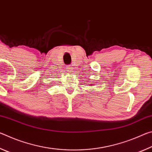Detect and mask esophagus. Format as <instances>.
<instances>
[{
  "label": "esophagus",
  "mask_w": 152,
  "mask_h": 152,
  "mask_svg": "<svg viewBox=\"0 0 152 152\" xmlns=\"http://www.w3.org/2000/svg\"><path fill=\"white\" fill-rule=\"evenodd\" d=\"M66 70H67V72H68L69 73H72V72L73 69H72V68L71 66H69L68 68H66Z\"/></svg>",
  "instance_id": "1"
}]
</instances>
